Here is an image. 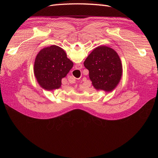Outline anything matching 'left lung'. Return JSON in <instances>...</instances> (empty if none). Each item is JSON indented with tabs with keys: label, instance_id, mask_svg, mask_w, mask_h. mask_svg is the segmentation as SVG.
<instances>
[{
	"label": "left lung",
	"instance_id": "1",
	"mask_svg": "<svg viewBox=\"0 0 158 158\" xmlns=\"http://www.w3.org/2000/svg\"><path fill=\"white\" fill-rule=\"evenodd\" d=\"M93 86L98 90L111 92L119 83L123 66L120 57L114 49L107 46L94 49L85 60Z\"/></svg>",
	"mask_w": 158,
	"mask_h": 158
}]
</instances>
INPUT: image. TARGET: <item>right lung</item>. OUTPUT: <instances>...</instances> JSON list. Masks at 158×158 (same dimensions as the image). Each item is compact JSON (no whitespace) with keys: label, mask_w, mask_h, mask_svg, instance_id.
<instances>
[{"label":"right lung","mask_w":158,"mask_h":158,"mask_svg":"<svg viewBox=\"0 0 158 158\" xmlns=\"http://www.w3.org/2000/svg\"><path fill=\"white\" fill-rule=\"evenodd\" d=\"M73 63L65 51L56 45L42 49L36 56L33 66L34 74L40 86L51 91L61 86L64 78L73 68Z\"/></svg>","instance_id":"1"}]
</instances>
